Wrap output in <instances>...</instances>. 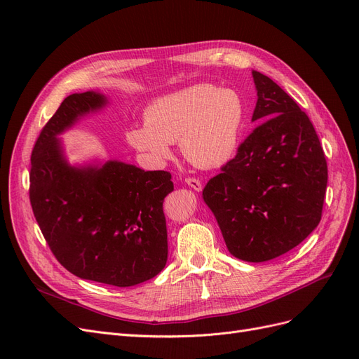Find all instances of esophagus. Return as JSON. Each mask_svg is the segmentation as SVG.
Instances as JSON below:
<instances>
[{
	"label": "esophagus",
	"instance_id": "obj_1",
	"mask_svg": "<svg viewBox=\"0 0 359 359\" xmlns=\"http://www.w3.org/2000/svg\"><path fill=\"white\" fill-rule=\"evenodd\" d=\"M186 184H187L189 187H191L193 190H196V191H201V190H202V184H201V181L196 180V178H186Z\"/></svg>",
	"mask_w": 359,
	"mask_h": 359
}]
</instances>
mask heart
Segmentation results:
<instances>
[{"label":"heart","mask_w":359,"mask_h":359,"mask_svg":"<svg viewBox=\"0 0 359 359\" xmlns=\"http://www.w3.org/2000/svg\"><path fill=\"white\" fill-rule=\"evenodd\" d=\"M245 119V102L236 90L196 83L151 103L145 124L130 127L127 140L153 166L165 165L178 140L194 166L214 169L235 157Z\"/></svg>","instance_id":"b5f03b06"}]
</instances>
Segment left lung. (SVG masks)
<instances>
[{"label":"left lung","instance_id":"obj_1","mask_svg":"<svg viewBox=\"0 0 359 359\" xmlns=\"http://www.w3.org/2000/svg\"><path fill=\"white\" fill-rule=\"evenodd\" d=\"M252 74L257 93L252 121L259 126L202 194L231 255L257 264L287 253L316 229L328 168L316 130L297 102L268 76Z\"/></svg>","mask_w":359,"mask_h":359}]
</instances>
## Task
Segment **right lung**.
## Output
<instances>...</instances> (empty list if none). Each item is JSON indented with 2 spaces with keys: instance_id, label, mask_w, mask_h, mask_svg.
Returning <instances> with one entry per match:
<instances>
[{
  "instance_id": "right-lung-1",
  "label": "right lung",
  "mask_w": 359,
  "mask_h": 359,
  "mask_svg": "<svg viewBox=\"0 0 359 359\" xmlns=\"http://www.w3.org/2000/svg\"><path fill=\"white\" fill-rule=\"evenodd\" d=\"M100 91L64 99L31 156L29 201L58 262L76 277L128 287L156 277L168 260L163 201L173 190L166 170L119 160L70 165L60 136L100 112Z\"/></svg>"
}]
</instances>
